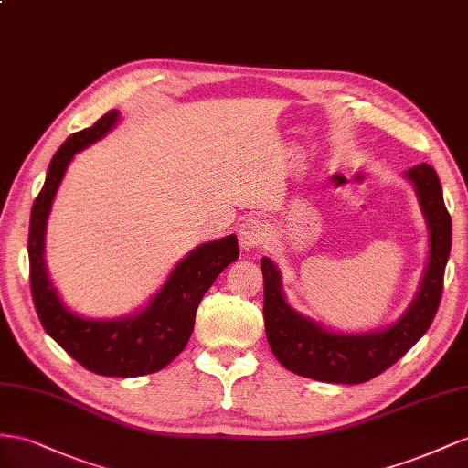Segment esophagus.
<instances>
[{"instance_id": "34e87169", "label": "esophagus", "mask_w": 468, "mask_h": 468, "mask_svg": "<svg viewBox=\"0 0 468 468\" xmlns=\"http://www.w3.org/2000/svg\"><path fill=\"white\" fill-rule=\"evenodd\" d=\"M264 223L259 221V219H247L243 221L241 225H239V231H237V237H239V245H241L243 250H252L257 249L259 245H262L264 241Z\"/></svg>"}]
</instances>
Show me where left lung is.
Segmentation results:
<instances>
[{
	"instance_id": "8db88e82",
	"label": "left lung",
	"mask_w": 468,
	"mask_h": 468,
	"mask_svg": "<svg viewBox=\"0 0 468 468\" xmlns=\"http://www.w3.org/2000/svg\"><path fill=\"white\" fill-rule=\"evenodd\" d=\"M404 178L416 190L427 225V264L408 310L390 325L343 333L317 324L288 303L278 266L262 257L264 331L276 360L300 377L319 382L360 384L378 377L402 358L430 329L443 292L451 252V216L437 172L430 165L410 168Z\"/></svg>"
}]
</instances>
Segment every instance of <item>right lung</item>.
<instances>
[{"instance_id":"right-lung-1","label":"right lung","mask_w":468,"mask_h":468,"mask_svg":"<svg viewBox=\"0 0 468 468\" xmlns=\"http://www.w3.org/2000/svg\"><path fill=\"white\" fill-rule=\"evenodd\" d=\"M117 110L98 119L93 127L78 131L52 156L41 194L31 209L29 266L31 292L38 319L48 335L90 372L101 377H143L163 370L188 343L196 310L216 278L239 259L235 235L192 249L172 269L165 284L141 310L93 319L72 312L52 284L45 261L47 223L60 182L76 153L98 143L119 123Z\"/></svg>"}]
</instances>
